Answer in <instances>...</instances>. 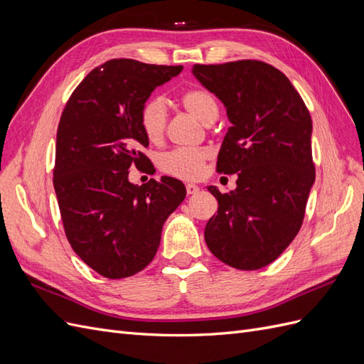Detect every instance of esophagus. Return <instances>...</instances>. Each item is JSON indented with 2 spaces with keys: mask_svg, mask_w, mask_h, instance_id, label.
<instances>
[{
  "mask_svg": "<svg viewBox=\"0 0 364 364\" xmlns=\"http://www.w3.org/2000/svg\"><path fill=\"white\" fill-rule=\"evenodd\" d=\"M199 186H197L196 183H186V193L188 194H196V193H199Z\"/></svg>",
  "mask_w": 364,
  "mask_h": 364,
  "instance_id": "esophagus-1",
  "label": "esophagus"
}]
</instances>
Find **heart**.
<instances>
[{
  "label": "heart",
  "mask_w": 364,
  "mask_h": 364,
  "mask_svg": "<svg viewBox=\"0 0 364 364\" xmlns=\"http://www.w3.org/2000/svg\"><path fill=\"white\" fill-rule=\"evenodd\" d=\"M179 103L186 112L200 119L205 124H211L218 115L215 97L205 87H190L181 94ZM168 112L167 106L159 97H150L142 103L139 111V126L144 135L156 142L162 139L167 129ZM209 151L202 147L174 149L164 153L159 158V167L167 174L181 179H196L203 171L205 161Z\"/></svg>",
  "instance_id": "1"
}]
</instances>
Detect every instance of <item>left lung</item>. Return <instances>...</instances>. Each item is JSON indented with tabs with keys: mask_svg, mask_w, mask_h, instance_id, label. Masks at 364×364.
Returning <instances> with one entry per match:
<instances>
[{
	"mask_svg": "<svg viewBox=\"0 0 364 364\" xmlns=\"http://www.w3.org/2000/svg\"><path fill=\"white\" fill-rule=\"evenodd\" d=\"M193 74L230 121L217 171L237 173V188L208 186L218 209L205 228L214 255L240 270L273 262L299 232L316 179L313 123L291 82L261 60L194 65Z\"/></svg>",
	"mask_w": 364,
	"mask_h": 364,
	"instance_id": "8db88e82",
	"label": "left lung"
}]
</instances>
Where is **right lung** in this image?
Returning <instances> with one entry per match:
<instances>
[{"instance_id": "1", "label": "right lung", "mask_w": 364, "mask_h": 364, "mask_svg": "<svg viewBox=\"0 0 364 364\" xmlns=\"http://www.w3.org/2000/svg\"><path fill=\"white\" fill-rule=\"evenodd\" d=\"M182 68L107 60L85 77L62 112L53 183L63 229L73 250L105 278L147 267L165 220L185 199V186L174 178L129 182L130 167L149 164L141 151L149 147L141 106Z\"/></svg>"}]
</instances>
